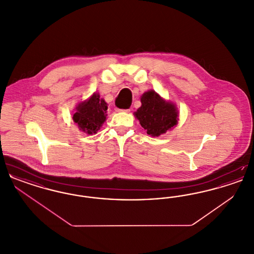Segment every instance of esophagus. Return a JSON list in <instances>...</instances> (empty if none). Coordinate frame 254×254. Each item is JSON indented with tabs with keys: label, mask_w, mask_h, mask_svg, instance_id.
<instances>
[{
	"label": "esophagus",
	"mask_w": 254,
	"mask_h": 254,
	"mask_svg": "<svg viewBox=\"0 0 254 254\" xmlns=\"http://www.w3.org/2000/svg\"><path fill=\"white\" fill-rule=\"evenodd\" d=\"M116 111H117V112H129V111H130V109H116Z\"/></svg>",
	"instance_id": "1"
}]
</instances>
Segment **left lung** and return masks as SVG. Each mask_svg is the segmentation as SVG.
<instances>
[{"label": "left lung", "mask_w": 254, "mask_h": 254, "mask_svg": "<svg viewBox=\"0 0 254 254\" xmlns=\"http://www.w3.org/2000/svg\"><path fill=\"white\" fill-rule=\"evenodd\" d=\"M141 108L135 112L136 118L146 133L152 137L159 136L177 124L178 111L173 104L165 102L153 90L141 97Z\"/></svg>", "instance_id": "left-lung-1"}]
</instances>
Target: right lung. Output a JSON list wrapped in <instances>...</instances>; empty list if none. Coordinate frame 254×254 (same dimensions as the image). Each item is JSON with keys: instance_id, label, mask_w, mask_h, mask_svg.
Listing matches in <instances>:
<instances>
[{"instance_id": "obj_1", "label": "right lung", "mask_w": 254, "mask_h": 254, "mask_svg": "<svg viewBox=\"0 0 254 254\" xmlns=\"http://www.w3.org/2000/svg\"><path fill=\"white\" fill-rule=\"evenodd\" d=\"M73 115V120L81 130L87 134L97 133L107 119L108 105L94 93L86 102L80 104Z\"/></svg>"}]
</instances>
